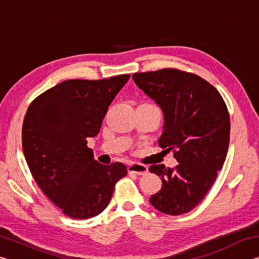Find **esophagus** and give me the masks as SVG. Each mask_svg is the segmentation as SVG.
<instances>
[{
    "label": "esophagus",
    "mask_w": 259,
    "mask_h": 259,
    "mask_svg": "<svg viewBox=\"0 0 259 259\" xmlns=\"http://www.w3.org/2000/svg\"><path fill=\"white\" fill-rule=\"evenodd\" d=\"M147 166L139 163H131L128 165V171L136 175H145L147 174Z\"/></svg>",
    "instance_id": "esophagus-1"
}]
</instances>
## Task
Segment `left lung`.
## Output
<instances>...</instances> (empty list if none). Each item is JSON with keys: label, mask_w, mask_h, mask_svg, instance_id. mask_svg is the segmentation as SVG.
<instances>
[{"label": "left lung", "mask_w": 259, "mask_h": 259, "mask_svg": "<svg viewBox=\"0 0 259 259\" xmlns=\"http://www.w3.org/2000/svg\"><path fill=\"white\" fill-rule=\"evenodd\" d=\"M136 84L159 105L163 126L159 145L174 150L178 164H153L162 187L150 198L159 211L177 216L198 205L224 164L230 144V115L221 94L195 74L164 68L135 73Z\"/></svg>", "instance_id": "8db88e82"}]
</instances>
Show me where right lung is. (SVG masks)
<instances>
[{
    "label": "right lung",
    "mask_w": 259,
    "mask_h": 259,
    "mask_svg": "<svg viewBox=\"0 0 259 259\" xmlns=\"http://www.w3.org/2000/svg\"><path fill=\"white\" fill-rule=\"evenodd\" d=\"M130 78L68 80L35 98L23 124V151L35 182L66 216L87 219L107 207L128 170L94 159L88 138L99 134L107 108Z\"/></svg>",
    "instance_id": "obj_1"
}]
</instances>
